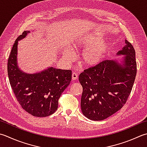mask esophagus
Returning <instances> with one entry per match:
<instances>
[{
  "label": "esophagus",
  "instance_id": "esophagus-1",
  "mask_svg": "<svg viewBox=\"0 0 147 147\" xmlns=\"http://www.w3.org/2000/svg\"><path fill=\"white\" fill-rule=\"evenodd\" d=\"M78 78V74L76 73H73L72 74V80H76Z\"/></svg>",
  "mask_w": 147,
  "mask_h": 147
}]
</instances>
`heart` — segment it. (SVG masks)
I'll return each mask as SVG.
<instances>
[{
	"instance_id": "obj_1",
	"label": "heart",
	"mask_w": 147,
	"mask_h": 147,
	"mask_svg": "<svg viewBox=\"0 0 147 147\" xmlns=\"http://www.w3.org/2000/svg\"><path fill=\"white\" fill-rule=\"evenodd\" d=\"M103 37L99 34L85 35L74 43V47L80 50H85L82 55V64L86 67H94L102 61L110 45L108 42L102 41ZM72 51L70 50L65 51L66 59L72 58Z\"/></svg>"
}]
</instances>
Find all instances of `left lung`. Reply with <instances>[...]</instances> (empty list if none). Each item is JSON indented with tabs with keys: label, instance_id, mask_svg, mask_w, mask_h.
<instances>
[{
	"label": "left lung",
	"instance_id": "1",
	"mask_svg": "<svg viewBox=\"0 0 147 147\" xmlns=\"http://www.w3.org/2000/svg\"><path fill=\"white\" fill-rule=\"evenodd\" d=\"M117 55H125L122 63L106 60L80 74L83 87L82 111L88 119L102 120L120 110L125 104L136 75L135 50L130 42Z\"/></svg>",
	"mask_w": 147,
	"mask_h": 147
}]
</instances>
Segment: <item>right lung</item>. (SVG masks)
<instances>
[{
    "label": "right lung",
    "mask_w": 147,
    "mask_h": 147,
    "mask_svg": "<svg viewBox=\"0 0 147 147\" xmlns=\"http://www.w3.org/2000/svg\"><path fill=\"white\" fill-rule=\"evenodd\" d=\"M30 31H24L18 37L11 49L7 62L10 85L22 108L32 115L45 117L55 113L59 99L71 81L72 71L48 67L39 73H25L17 62L18 42Z\"/></svg>",
    "instance_id": "1"
}]
</instances>
